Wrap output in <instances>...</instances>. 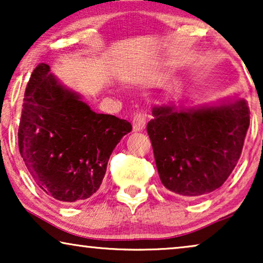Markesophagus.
Masks as SVG:
<instances>
[{
	"label": "esophagus",
	"instance_id": "obj_1",
	"mask_svg": "<svg viewBox=\"0 0 263 263\" xmlns=\"http://www.w3.org/2000/svg\"><path fill=\"white\" fill-rule=\"evenodd\" d=\"M146 127V115L143 112H136L133 117V129L135 132H141Z\"/></svg>",
	"mask_w": 263,
	"mask_h": 263
}]
</instances>
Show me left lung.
Wrapping results in <instances>:
<instances>
[{
    "label": "left lung",
    "mask_w": 263,
    "mask_h": 263,
    "mask_svg": "<svg viewBox=\"0 0 263 263\" xmlns=\"http://www.w3.org/2000/svg\"><path fill=\"white\" fill-rule=\"evenodd\" d=\"M152 115L147 133L165 188L189 197L220 188L242 153L250 123L246 100L190 110L154 106Z\"/></svg>",
    "instance_id": "8db88e82"
}]
</instances>
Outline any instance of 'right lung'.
<instances>
[{
	"instance_id": "obj_1",
	"label": "right lung",
	"mask_w": 263,
	"mask_h": 263,
	"mask_svg": "<svg viewBox=\"0 0 263 263\" xmlns=\"http://www.w3.org/2000/svg\"><path fill=\"white\" fill-rule=\"evenodd\" d=\"M132 124L97 114L80 95L50 73L46 63L32 71L17 130L28 172L43 192L62 202L88 199L102 184L109 158Z\"/></svg>"
}]
</instances>
